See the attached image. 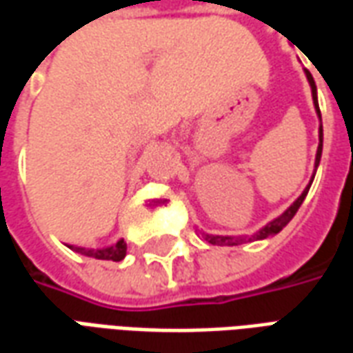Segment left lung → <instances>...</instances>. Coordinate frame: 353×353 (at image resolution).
<instances>
[{
	"instance_id": "obj_1",
	"label": "left lung",
	"mask_w": 353,
	"mask_h": 353,
	"mask_svg": "<svg viewBox=\"0 0 353 353\" xmlns=\"http://www.w3.org/2000/svg\"><path fill=\"white\" fill-rule=\"evenodd\" d=\"M306 77H308V83H310L312 87V98H314V105H316V111H318V117L321 119V111H319V105H318V94H316V83H314V79H312L310 72H306ZM321 149H323V130H321V126H319V145H318V153H316V168H318L319 164V159H321ZM312 181H314V177H312ZM312 181L308 183V187L304 189L303 194L299 196V199L291 204V206L283 212V214L280 215V217H276L274 221H270L268 225H266L265 229H261L257 234H255V240H263V238H268L272 236V234H278L285 225H288L293 217H295V214L299 212V208H301V204H303V200L306 199V194H308V189H310ZM206 240L210 242V244L214 245H238L240 242H242V238H234V236H210V234H206ZM252 240V238H250Z\"/></svg>"
}]
</instances>
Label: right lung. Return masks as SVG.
<instances>
[{"label": "right lung", "instance_id": "obj_1", "mask_svg": "<svg viewBox=\"0 0 353 353\" xmlns=\"http://www.w3.org/2000/svg\"><path fill=\"white\" fill-rule=\"evenodd\" d=\"M73 252L81 253V255H87V257H94V259L101 261H123L126 255V242L119 240L115 245H109V248H101V250H88V248H73L70 245Z\"/></svg>", "mask_w": 353, "mask_h": 353}]
</instances>
